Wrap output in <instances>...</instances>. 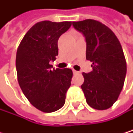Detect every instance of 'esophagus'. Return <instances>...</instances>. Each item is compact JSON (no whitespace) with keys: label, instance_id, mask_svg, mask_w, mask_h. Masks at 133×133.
Instances as JSON below:
<instances>
[{"label":"esophagus","instance_id":"34e87169","mask_svg":"<svg viewBox=\"0 0 133 133\" xmlns=\"http://www.w3.org/2000/svg\"><path fill=\"white\" fill-rule=\"evenodd\" d=\"M72 72H73V74H78L79 73V72L78 71H76V70H72Z\"/></svg>","mask_w":133,"mask_h":133}]
</instances>
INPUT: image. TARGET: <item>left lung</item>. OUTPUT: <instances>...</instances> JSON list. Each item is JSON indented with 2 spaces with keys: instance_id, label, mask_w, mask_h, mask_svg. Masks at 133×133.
I'll use <instances>...</instances> for the list:
<instances>
[{
  "instance_id": "8db88e82",
  "label": "left lung",
  "mask_w": 133,
  "mask_h": 133,
  "mask_svg": "<svg viewBox=\"0 0 133 133\" xmlns=\"http://www.w3.org/2000/svg\"><path fill=\"white\" fill-rule=\"evenodd\" d=\"M86 41V59L92 62V71L83 72L81 85L86 102L98 110L109 109L123 89L127 65L121 44L114 32L94 20L72 22Z\"/></svg>"
}]
</instances>
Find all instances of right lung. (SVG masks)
I'll list each match as a JSON object with an SVG mask.
<instances>
[{
    "mask_svg": "<svg viewBox=\"0 0 133 133\" xmlns=\"http://www.w3.org/2000/svg\"><path fill=\"white\" fill-rule=\"evenodd\" d=\"M71 25V21L38 22L24 35L17 52L19 85L29 102L44 112L62 108L71 85L72 71L52 69L50 64L58 55L59 37Z\"/></svg>",
    "mask_w": 133,
    "mask_h": 133,
    "instance_id": "1",
    "label": "right lung"
}]
</instances>
